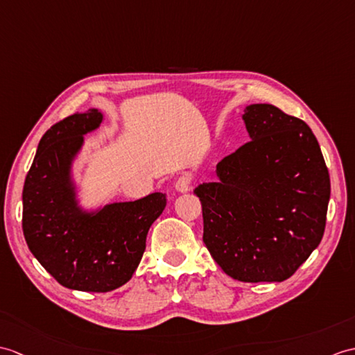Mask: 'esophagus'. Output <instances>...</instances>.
<instances>
[{
	"mask_svg": "<svg viewBox=\"0 0 355 355\" xmlns=\"http://www.w3.org/2000/svg\"><path fill=\"white\" fill-rule=\"evenodd\" d=\"M191 186H192V175L187 174V172H184L183 175H180L178 180L175 181V189L178 192H189L191 191Z\"/></svg>",
	"mask_w": 355,
	"mask_h": 355,
	"instance_id": "obj_1",
	"label": "esophagus"
}]
</instances>
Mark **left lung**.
<instances>
[{
  "instance_id": "obj_1",
  "label": "left lung",
  "mask_w": 355,
  "mask_h": 355,
  "mask_svg": "<svg viewBox=\"0 0 355 355\" xmlns=\"http://www.w3.org/2000/svg\"><path fill=\"white\" fill-rule=\"evenodd\" d=\"M251 140L222 159L216 183L195 189L202 241L227 275L284 282L322 241L329 174L310 127L272 104L246 107Z\"/></svg>"
}]
</instances>
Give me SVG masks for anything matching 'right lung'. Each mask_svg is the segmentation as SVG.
Listing matches in <instances>:
<instances>
[{"mask_svg":"<svg viewBox=\"0 0 355 355\" xmlns=\"http://www.w3.org/2000/svg\"><path fill=\"white\" fill-rule=\"evenodd\" d=\"M103 121L98 110L59 121L42 136L22 191V232L33 255L57 283L81 292H110L125 284L142 259L148 230L166 196L110 204L83 215L68 186L69 164L83 135Z\"/></svg>","mask_w":355,"mask_h":355,"instance_id":"obj_1","label":"right lung"}]
</instances>
